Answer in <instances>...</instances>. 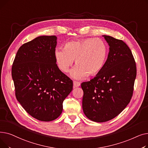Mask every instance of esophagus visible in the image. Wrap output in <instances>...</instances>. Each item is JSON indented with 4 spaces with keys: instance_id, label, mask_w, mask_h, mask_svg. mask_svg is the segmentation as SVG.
<instances>
[{
    "instance_id": "34e87169",
    "label": "esophagus",
    "mask_w": 148,
    "mask_h": 148,
    "mask_svg": "<svg viewBox=\"0 0 148 148\" xmlns=\"http://www.w3.org/2000/svg\"><path fill=\"white\" fill-rule=\"evenodd\" d=\"M73 84H74V88H77V87H79L80 86V83L79 82L74 81Z\"/></svg>"
}]
</instances>
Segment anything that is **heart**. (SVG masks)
<instances>
[{
  "mask_svg": "<svg viewBox=\"0 0 148 148\" xmlns=\"http://www.w3.org/2000/svg\"><path fill=\"white\" fill-rule=\"evenodd\" d=\"M106 42L99 38H86L67 42L64 49H56L54 56L62 71L68 72L75 59L77 65L71 72L74 79H82L94 75L103 69L107 57Z\"/></svg>",
  "mask_w": 148,
  "mask_h": 148,
  "instance_id": "heart-1",
  "label": "heart"
}]
</instances>
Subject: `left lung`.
<instances>
[{"label": "left lung", "mask_w": 148, "mask_h": 148, "mask_svg": "<svg viewBox=\"0 0 148 148\" xmlns=\"http://www.w3.org/2000/svg\"><path fill=\"white\" fill-rule=\"evenodd\" d=\"M103 36L109 45L104 66L94 79L81 84L83 112L88 119L97 122L113 119L127 106L137 73L128 46L112 36Z\"/></svg>", "instance_id": "obj_1"}]
</instances>
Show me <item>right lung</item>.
Masks as SVG:
<instances>
[{
    "label": "right lung",
    "mask_w": 148,
    "mask_h": 148,
    "mask_svg": "<svg viewBox=\"0 0 148 148\" xmlns=\"http://www.w3.org/2000/svg\"><path fill=\"white\" fill-rule=\"evenodd\" d=\"M56 36H40L23 44L12 66L15 96L24 109L41 121L57 119L73 81L59 69L54 53Z\"/></svg>",
    "instance_id": "1"
}]
</instances>
